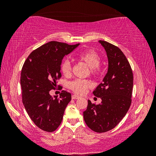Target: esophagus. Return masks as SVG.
<instances>
[{
	"label": "esophagus",
	"mask_w": 156,
	"mask_h": 156,
	"mask_svg": "<svg viewBox=\"0 0 156 156\" xmlns=\"http://www.w3.org/2000/svg\"><path fill=\"white\" fill-rule=\"evenodd\" d=\"M79 98H80V97H79V96H77V95L74 94V95L72 96V99H78Z\"/></svg>",
	"instance_id": "esophagus-1"
}]
</instances>
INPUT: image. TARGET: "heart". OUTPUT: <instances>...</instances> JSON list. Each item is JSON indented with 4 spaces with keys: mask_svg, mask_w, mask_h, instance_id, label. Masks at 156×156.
Instances as JSON below:
<instances>
[{
    "mask_svg": "<svg viewBox=\"0 0 156 156\" xmlns=\"http://www.w3.org/2000/svg\"><path fill=\"white\" fill-rule=\"evenodd\" d=\"M76 58L89 67V71L91 75L96 76L100 71L101 57L99 55L93 50H86L78 53ZM61 71L65 76H69L72 74V66L69 59H65L61 64ZM91 83L87 80H75L70 83V89L76 94H83L87 89L91 87Z\"/></svg>",
    "mask_w": 156,
    "mask_h": 156,
    "instance_id": "1",
    "label": "heart"
}]
</instances>
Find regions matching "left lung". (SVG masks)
I'll use <instances>...</instances> for the list:
<instances>
[{"mask_svg":"<svg viewBox=\"0 0 156 156\" xmlns=\"http://www.w3.org/2000/svg\"><path fill=\"white\" fill-rule=\"evenodd\" d=\"M108 57V72L103 82L93 91L101 103L88 100L84 119L89 129L97 133L110 131L116 126L131 104L133 76L131 65L122 51L109 42L99 40Z\"/></svg>","mask_w":156,"mask_h":156,"instance_id":"left-lung-1","label":"left lung"}]
</instances>
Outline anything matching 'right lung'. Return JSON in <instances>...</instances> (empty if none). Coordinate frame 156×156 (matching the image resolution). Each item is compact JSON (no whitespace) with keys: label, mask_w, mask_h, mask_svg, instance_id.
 I'll list each match as a JSON object with an SVG mask.
<instances>
[{"label":"right lung","mask_w":156,"mask_h":156,"mask_svg":"<svg viewBox=\"0 0 156 156\" xmlns=\"http://www.w3.org/2000/svg\"><path fill=\"white\" fill-rule=\"evenodd\" d=\"M79 44L49 42L33 50L23 66L20 84L23 105L31 120L44 131L53 132L59 127L71 101L69 92L62 90L59 97L54 98L50 91L57 88V80L61 78L64 57Z\"/></svg>","instance_id":"right-lung-1"}]
</instances>
